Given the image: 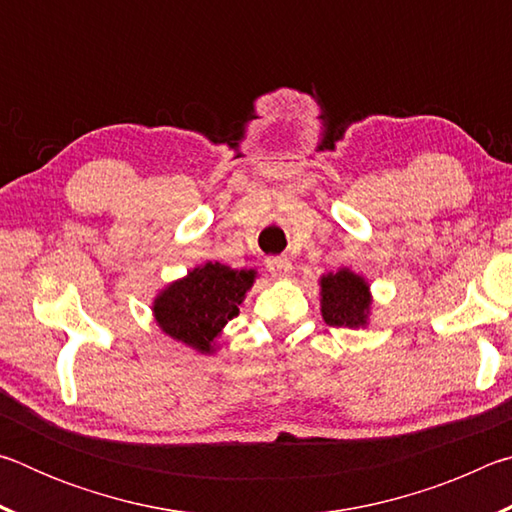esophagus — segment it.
I'll list each match as a JSON object with an SVG mask.
<instances>
[{
    "label": "esophagus",
    "mask_w": 512,
    "mask_h": 512,
    "mask_svg": "<svg viewBox=\"0 0 512 512\" xmlns=\"http://www.w3.org/2000/svg\"><path fill=\"white\" fill-rule=\"evenodd\" d=\"M266 268L271 271L273 277L282 280V277H289V273H291V259L284 257V255L282 257H268Z\"/></svg>",
    "instance_id": "esophagus-1"
}]
</instances>
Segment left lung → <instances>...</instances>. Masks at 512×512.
<instances>
[{"instance_id":"left-lung-1","label":"left lung","mask_w":512,"mask_h":512,"mask_svg":"<svg viewBox=\"0 0 512 512\" xmlns=\"http://www.w3.org/2000/svg\"><path fill=\"white\" fill-rule=\"evenodd\" d=\"M370 287L350 268L320 277V311L332 327H366L370 316Z\"/></svg>"}]
</instances>
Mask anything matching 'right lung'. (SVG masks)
Returning <instances> with one entry per match:
<instances>
[{"label":"right lung","mask_w":512,"mask_h":512,"mask_svg":"<svg viewBox=\"0 0 512 512\" xmlns=\"http://www.w3.org/2000/svg\"><path fill=\"white\" fill-rule=\"evenodd\" d=\"M253 282L255 271L207 262L164 287L153 300V316L171 339L210 354L221 329L239 316V305Z\"/></svg>","instance_id":"1"}]
</instances>
